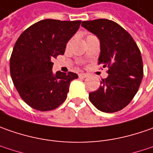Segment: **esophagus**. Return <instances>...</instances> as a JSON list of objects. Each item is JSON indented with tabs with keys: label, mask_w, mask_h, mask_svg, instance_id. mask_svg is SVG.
Returning <instances> with one entry per match:
<instances>
[{
	"label": "esophagus",
	"mask_w": 153,
	"mask_h": 153,
	"mask_svg": "<svg viewBox=\"0 0 153 153\" xmlns=\"http://www.w3.org/2000/svg\"><path fill=\"white\" fill-rule=\"evenodd\" d=\"M88 76V74H85V73H80L79 74V77H80V78H86Z\"/></svg>",
	"instance_id": "34e87169"
}]
</instances>
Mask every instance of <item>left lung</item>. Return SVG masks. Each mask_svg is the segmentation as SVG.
<instances>
[{"label": "left lung", "instance_id": "left-lung-1", "mask_svg": "<svg viewBox=\"0 0 153 153\" xmlns=\"http://www.w3.org/2000/svg\"><path fill=\"white\" fill-rule=\"evenodd\" d=\"M82 26L100 40L98 64L108 67V76L97 91L89 94L91 102L104 113H115L129 104L138 91L143 78L140 49L131 35L112 20L84 21Z\"/></svg>", "mask_w": 153, "mask_h": 153}]
</instances>
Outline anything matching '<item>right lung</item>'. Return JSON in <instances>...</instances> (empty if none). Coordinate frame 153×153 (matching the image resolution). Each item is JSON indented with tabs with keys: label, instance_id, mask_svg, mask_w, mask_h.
Wrapping results in <instances>:
<instances>
[{
	"label": "right lung",
	"instance_id": "1",
	"mask_svg": "<svg viewBox=\"0 0 153 153\" xmlns=\"http://www.w3.org/2000/svg\"><path fill=\"white\" fill-rule=\"evenodd\" d=\"M81 21L45 19L31 25L19 37L10 58V74L19 96L39 111L58 108L67 98L74 73L57 71L51 60L63 55L67 43Z\"/></svg>",
	"mask_w": 153,
	"mask_h": 153
}]
</instances>
